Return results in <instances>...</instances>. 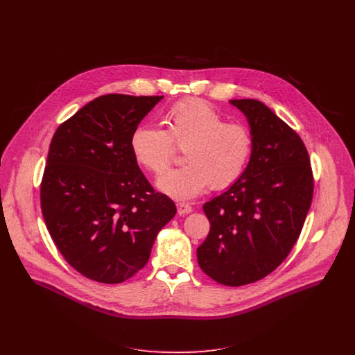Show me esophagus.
<instances>
[{"instance_id":"1","label":"esophagus","mask_w":355,"mask_h":355,"mask_svg":"<svg viewBox=\"0 0 355 355\" xmlns=\"http://www.w3.org/2000/svg\"><path fill=\"white\" fill-rule=\"evenodd\" d=\"M176 206H178V213L179 214H187V213L193 211V206L190 203L178 202Z\"/></svg>"}]
</instances>
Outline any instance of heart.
Masks as SVG:
<instances>
[{
	"label": "heart",
	"mask_w": 355,
	"mask_h": 355,
	"mask_svg": "<svg viewBox=\"0 0 355 355\" xmlns=\"http://www.w3.org/2000/svg\"><path fill=\"white\" fill-rule=\"evenodd\" d=\"M166 128L139 125L131 135L135 159L159 175L184 149L186 165L162 175L157 186L176 200H190L209 186L224 190L245 175L253 155L252 130L227 121L211 103L187 98L175 102L164 114Z\"/></svg>",
	"instance_id": "b5f03b06"
}]
</instances>
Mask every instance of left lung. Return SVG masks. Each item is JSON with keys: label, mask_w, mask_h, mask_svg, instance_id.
Segmentation results:
<instances>
[{"label": "left lung", "mask_w": 355, "mask_h": 355, "mask_svg": "<svg viewBox=\"0 0 355 355\" xmlns=\"http://www.w3.org/2000/svg\"><path fill=\"white\" fill-rule=\"evenodd\" d=\"M231 103L249 120L253 155L241 180L203 205L210 231L197 258L210 279L239 287L272 273L293 250L314 179L304 141L287 123L261 101Z\"/></svg>", "instance_id": "1"}]
</instances>
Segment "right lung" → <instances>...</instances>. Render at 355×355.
I'll return each mask as SVG.
<instances>
[{"instance_id":"1","label":"right lung","mask_w":355,"mask_h":355,"mask_svg":"<svg viewBox=\"0 0 355 355\" xmlns=\"http://www.w3.org/2000/svg\"><path fill=\"white\" fill-rule=\"evenodd\" d=\"M162 96L106 94L60 124L41 182L54 245L87 279L117 284L149 261L159 230L176 214L138 166L131 135Z\"/></svg>"}]
</instances>
